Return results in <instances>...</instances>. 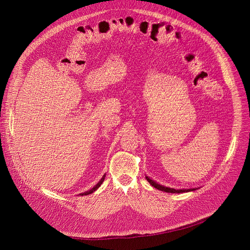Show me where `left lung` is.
<instances>
[{
	"instance_id": "1",
	"label": "left lung",
	"mask_w": 250,
	"mask_h": 250,
	"mask_svg": "<svg viewBox=\"0 0 250 250\" xmlns=\"http://www.w3.org/2000/svg\"><path fill=\"white\" fill-rule=\"evenodd\" d=\"M146 181L151 184L153 187H155L156 189L158 190H161V191H164V192H167V193H183V192H190V191H194L196 189H180V190H176V189H173V188H168V187H165V186H162L160 184H158V183H156L155 181H153L152 179H149L147 176H146Z\"/></svg>"
}]
</instances>
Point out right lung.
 Instances as JSON below:
<instances>
[{
    "instance_id": "1",
    "label": "right lung",
    "mask_w": 250,
    "mask_h": 250,
    "mask_svg": "<svg viewBox=\"0 0 250 250\" xmlns=\"http://www.w3.org/2000/svg\"><path fill=\"white\" fill-rule=\"evenodd\" d=\"M104 178H105V175H104V177L101 179V181H99L92 189H90V190H88V191H86V192H84V193H81V194H79V195H80V196H85V195H89V194L93 193L94 191H96L99 187H101V185L103 184V182L104 181Z\"/></svg>"
}]
</instances>
